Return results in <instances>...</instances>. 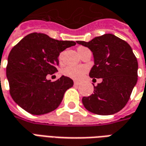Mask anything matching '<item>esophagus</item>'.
Wrapping results in <instances>:
<instances>
[{"label": "esophagus", "mask_w": 146, "mask_h": 146, "mask_svg": "<svg viewBox=\"0 0 146 146\" xmlns=\"http://www.w3.org/2000/svg\"><path fill=\"white\" fill-rule=\"evenodd\" d=\"M74 85L75 86L79 85V82H77V81H74Z\"/></svg>", "instance_id": "esophagus-1"}]
</instances>
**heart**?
I'll return each mask as SVG.
<instances>
[{"instance_id": "obj_1", "label": "heart", "mask_w": 146, "mask_h": 146, "mask_svg": "<svg viewBox=\"0 0 146 146\" xmlns=\"http://www.w3.org/2000/svg\"><path fill=\"white\" fill-rule=\"evenodd\" d=\"M88 71V67L84 66H70L66 67L62 71L65 76L73 80H80L82 78Z\"/></svg>"}]
</instances>
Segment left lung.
I'll return each instance as SVG.
<instances>
[{
	"label": "left lung",
	"instance_id": "obj_1",
	"mask_svg": "<svg viewBox=\"0 0 146 146\" xmlns=\"http://www.w3.org/2000/svg\"><path fill=\"white\" fill-rule=\"evenodd\" d=\"M93 53L94 63L89 76L102 78L94 84V93L84 97L87 110L98 115H112L128 102L138 80V61L131 46L111 33L97 36L91 41H76Z\"/></svg>",
	"mask_w": 146,
	"mask_h": 146
}]
</instances>
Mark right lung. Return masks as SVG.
I'll return each instance as SVG.
<instances>
[{
    "instance_id": "obj_1",
    "label": "right lung",
    "mask_w": 146,
    "mask_h": 146,
    "mask_svg": "<svg viewBox=\"0 0 146 146\" xmlns=\"http://www.w3.org/2000/svg\"><path fill=\"white\" fill-rule=\"evenodd\" d=\"M75 44L44 33H30L22 39L10 51L6 69L10 94L15 103L33 115L56 110L73 81L62 76L51 82L46 76L57 72L60 52Z\"/></svg>"
}]
</instances>
